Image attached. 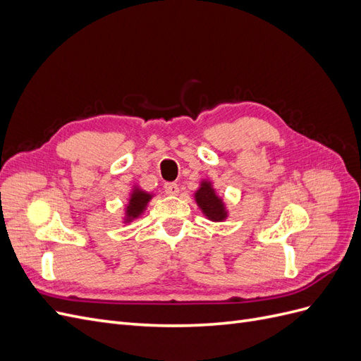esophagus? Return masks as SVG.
<instances>
[{"instance_id": "1", "label": "esophagus", "mask_w": 361, "mask_h": 361, "mask_svg": "<svg viewBox=\"0 0 361 361\" xmlns=\"http://www.w3.org/2000/svg\"><path fill=\"white\" fill-rule=\"evenodd\" d=\"M164 188H166V192H167L169 195H176V194L179 192V187H178V183H173V182H170V183H166V185H164Z\"/></svg>"}]
</instances>
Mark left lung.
Returning a JSON list of instances; mask_svg holds the SVG:
<instances>
[{"instance_id":"8db88e82","label":"left lung","mask_w":361,"mask_h":361,"mask_svg":"<svg viewBox=\"0 0 361 361\" xmlns=\"http://www.w3.org/2000/svg\"><path fill=\"white\" fill-rule=\"evenodd\" d=\"M194 200L204 218L212 223H221L227 220L228 209L224 199L216 194L214 182L211 179H202L199 188L194 191Z\"/></svg>"}]
</instances>
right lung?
I'll return each instance as SVG.
<instances>
[{
    "label": "right lung",
    "instance_id": "1",
    "mask_svg": "<svg viewBox=\"0 0 361 361\" xmlns=\"http://www.w3.org/2000/svg\"><path fill=\"white\" fill-rule=\"evenodd\" d=\"M155 197L154 192H147L140 185H133V188L129 191V197L125 204L123 209V216H122V223L129 224L133 223L137 218L143 215L147 209L149 202Z\"/></svg>",
    "mask_w": 361,
    "mask_h": 361
}]
</instances>
